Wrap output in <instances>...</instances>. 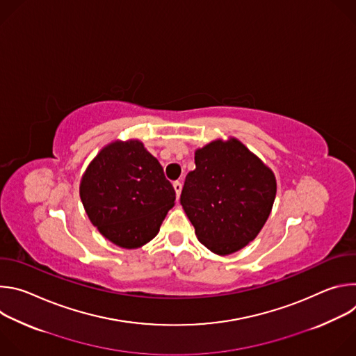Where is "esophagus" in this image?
I'll list each match as a JSON object with an SVG mask.
<instances>
[{
    "label": "esophagus",
    "mask_w": 356,
    "mask_h": 356,
    "mask_svg": "<svg viewBox=\"0 0 356 356\" xmlns=\"http://www.w3.org/2000/svg\"><path fill=\"white\" fill-rule=\"evenodd\" d=\"M173 188H175V191H176V197H177V200H179L180 193H181V183H180V181H175V183H173Z\"/></svg>",
    "instance_id": "obj_1"
}]
</instances>
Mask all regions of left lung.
<instances>
[{
    "instance_id": "left-lung-1",
    "label": "left lung",
    "mask_w": 356,
    "mask_h": 356,
    "mask_svg": "<svg viewBox=\"0 0 356 356\" xmlns=\"http://www.w3.org/2000/svg\"><path fill=\"white\" fill-rule=\"evenodd\" d=\"M195 169L180 195L198 241L229 255L255 239L276 197V179L239 140H214L197 149Z\"/></svg>"
}]
</instances>
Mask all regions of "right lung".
Returning a JSON list of instances; mask_svg holds the SVG:
<instances>
[{"mask_svg": "<svg viewBox=\"0 0 356 356\" xmlns=\"http://www.w3.org/2000/svg\"><path fill=\"white\" fill-rule=\"evenodd\" d=\"M80 197L94 227L127 249L154 238L176 193L156 158L139 140L106 146L86 170Z\"/></svg>", "mask_w": 356, "mask_h": 356, "instance_id": "1", "label": "right lung"}]
</instances>
